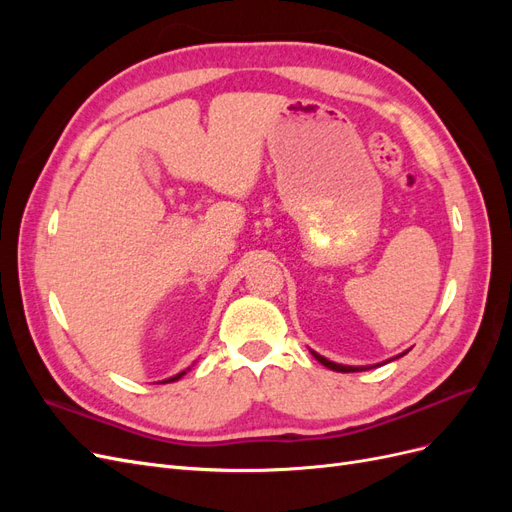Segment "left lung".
<instances>
[{"mask_svg":"<svg viewBox=\"0 0 512 512\" xmlns=\"http://www.w3.org/2000/svg\"><path fill=\"white\" fill-rule=\"evenodd\" d=\"M314 354V359L316 361H320L324 367H329V369H333V371H342V374H350V371H365V369H371V367H378V365H384V363H378V365H342V363H333V361H329V359H324L322 354H318V352H314V350H309ZM404 354H408V350L406 352H401V354H397V356H393V359H389V361H395V359H399V356H404Z\"/></svg>","mask_w":512,"mask_h":512,"instance_id":"obj_1","label":"left lung"}]
</instances>
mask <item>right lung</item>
<instances>
[{
    "label": "right lung",
    "mask_w": 512,
    "mask_h": 512,
    "mask_svg": "<svg viewBox=\"0 0 512 512\" xmlns=\"http://www.w3.org/2000/svg\"><path fill=\"white\" fill-rule=\"evenodd\" d=\"M185 371H190V367L185 369ZM185 371H181V374H177V376H173V378H166V380H162V382H177L179 378H183V376H185Z\"/></svg>",
    "instance_id": "1"
}]
</instances>
